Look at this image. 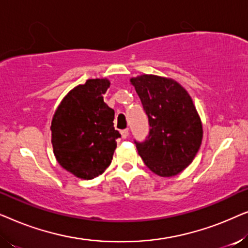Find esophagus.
Returning a JSON list of instances; mask_svg holds the SVG:
<instances>
[{"label":"esophagus","instance_id":"34e87169","mask_svg":"<svg viewBox=\"0 0 248 248\" xmlns=\"http://www.w3.org/2000/svg\"><path fill=\"white\" fill-rule=\"evenodd\" d=\"M128 134H130V130H128V128H125V130L121 131V135L123 139H126L128 137Z\"/></svg>","mask_w":248,"mask_h":248}]
</instances>
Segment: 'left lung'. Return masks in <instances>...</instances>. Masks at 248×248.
<instances>
[{
	"label": "left lung",
	"instance_id": "left-lung-1",
	"mask_svg": "<svg viewBox=\"0 0 248 248\" xmlns=\"http://www.w3.org/2000/svg\"><path fill=\"white\" fill-rule=\"evenodd\" d=\"M130 81L150 125L147 140L135 142L139 155L155 175H178L195 158L203 139L202 122L191 96L170 78L142 74Z\"/></svg>",
	"mask_w": 248,
	"mask_h": 248
}]
</instances>
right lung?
<instances>
[{
  "instance_id": "obj_1",
  "label": "right lung",
  "mask_w": 248,
  "mask_h": 248,
  "mask_svg": "<svg viewBox=\"0 0 248 248\" xmlns=\"http://www.w3.org/2000/svg\"><path fill=\"white\" fill-rule=\"evenodd\" d=\"M109 80L89 79L63 98L52 118V144L56 160L81 179H93L110 165L116 139L114 109L104 101Z\"/></svg>"
}]
</instances>
